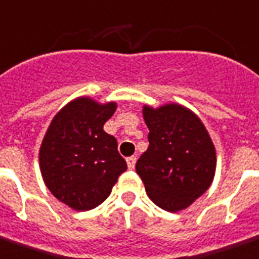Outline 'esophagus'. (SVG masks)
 I'll return each mask as SVG.
<instances>
[{"label":"esophagus","instance_id":"obj_1","mask_svg":"<svg viewBox=\"0 0 259 259\" xmlns=\"http://www.w3.org/2000/svg\"><path fill=\"white\" fill-rule=\"evenodd\" d=\"M136 161H137V157H136V156H130V157H127V159H126L127 167H129L130 169H133L134 167H136Z\"/></svg>","mask_w":259,"mask_h":259}]
</instances>
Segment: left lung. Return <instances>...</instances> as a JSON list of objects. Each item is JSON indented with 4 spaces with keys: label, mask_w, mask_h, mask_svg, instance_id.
<instances>
[{
    "label": "left lung",
    "mask_w": 259,
    "mask_h": 259,
    "mask_svg": "<svg viewBox=\"0 0 259 259\" xmlns=\"http://www.w3.org/2000/svg\"><path fill=\"white\" fill-rule=\"evenodd\" d=\"M149 147L136 163L148 197L159 208H187L212 185L216 149L198 116L181 104L144 106Z\"/></svg>",
    "instance_id": "1"
}]
</instances>
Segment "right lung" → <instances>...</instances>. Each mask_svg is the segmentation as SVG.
I'll return each mask as SVG.
<instances>
[{
  "label": "right lung",
  "mask_w": 259,
  "mask_h": 259,
  "mask_svg": "<svg viewBox=\"0 0 259 259\" xmlns=\"http://www.w3.org/2000/svg\"><path fill=\"white\" fill-rule=\"evenodd\" d=\"M116 103L77 98L53 118L39 151L47 189L74 210L100 205L127 168L115 137L103 130Z\"/></svg>",
  "instance_id": "1"
}]
</instances>
